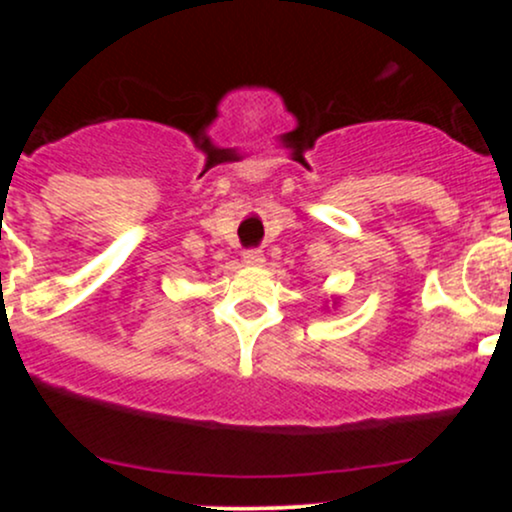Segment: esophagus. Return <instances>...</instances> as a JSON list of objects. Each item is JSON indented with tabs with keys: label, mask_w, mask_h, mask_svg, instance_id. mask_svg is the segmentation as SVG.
<instances>
[{
	"label": "esophagus",
	"mask_w": 512,
	"mask_h": 512,
	"mask_svg": "<svg viewBox=\"0 0 512 512\" xmlns=\"http://www.w3.org/2000/svg\"><path fill=\"white\" fill-rule=\"evenodd\" d=\"M243 262H245V267H262L264 255L260 250H245L243 252Z\"/></svg>",
	"instance_id": "34e87169"
}]
</instances>
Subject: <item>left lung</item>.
Segmentation results:
<instances>
[{
	"label": "left lung",
	"mask_w": 512,
	"mask_h": 512,
	"mask_svg": "<svg viewBox=\"0 0 512 512\" xmlns=\"http://www.w3.org/2000/svg\"><path fill=\"white\" fill-rule=\"evenodd\" d=\"M337 305H339V296L332 298V308H337ZM325 308H327V301H325Z\"/></svg>",
	"instance_id": "8db88e82"
}]
</instances>
